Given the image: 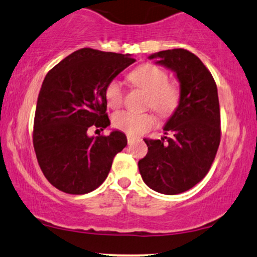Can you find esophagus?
Wrapping results in <instances>:
<instances>
[{
	"label": "esophagus",
	"instance_id": "34e87169",
	"mask_svg": "<svg viewBox=\"0 0 257 257\" xmlns=\"http://www.w3.org/2000/svg\"><path fill=\"white\" fill-rule=\"evenodd\" d=\"M127 142H128L130 146H131V144H134L135 142H136V138L130 136V135H128V136H127Z\"/></svg>",
	"mask_w": 257,
	"mask_h": 257
}]
</instances>
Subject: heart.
<instances>
[{"label":"heart","instance_id":"heart-1","mask_svg":"<svg viewBox=\"0 0 257 257\" xmlns=\"http://www.w3.org/2000/svg\"><path fill=\"white\" fill-rule=\"evenodd\" d=\"M135 86L147 93L146 106L152 108L161 116L171 115L180 103V91L174 83L169 82V75L159 66L143 64L130 74ZM105 100L110 108L116 109L122 104L123 88L119 80L114 79L105 87ZM113 125L132 136H140L155 125L151 113L135 114L131 111H117L113 116Z\"/></svg>","mask_w":257,"mask_h":257}]
</instances>
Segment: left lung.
<instances>
[{"instance_id": "1", "label": "left lung", "mask_w": 257, "mask_h": 257, "mask_svg": "<svg viewBox=\"0 0 257 257\" xmlns=\"http://www.w3.org/2000/svg\"><path fill=\"white\" fill-rule=\"evenodd\" d=\"M149 59L176 74L180 103L164 126L165 134L171 136L144 138L148 153L138 161V169L153 191L180 194L205 177L220 146L217 87L211 73L192 52L183 48L160 51Z\"/></svg>"}]
</instances>
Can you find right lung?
Returning a JSON list of instances; mask_svg holds the SVG:
<instances>
[{
  "label": "right lung",
  "mask_w": 257,
  "mask_h": 257,
  "mask_svg": "<svg viewBox=\"0 0 257 257\" xmlns=\"http://www.w3.org/2000/svg\"><path fill=\"white\" fill-rule=\"evenodd\" d=\"M135 62L130 54L81 48L46 75L37 98L33 143L43 175L59 191H94L127 144L117 130L109 136L90 137L87 132L110 125L105 87Z\"/></svg>",
  "instance_id": "obj_1"
}]
</instances>
